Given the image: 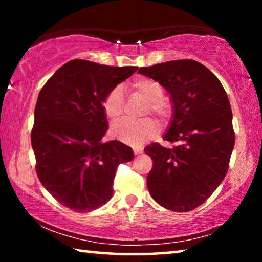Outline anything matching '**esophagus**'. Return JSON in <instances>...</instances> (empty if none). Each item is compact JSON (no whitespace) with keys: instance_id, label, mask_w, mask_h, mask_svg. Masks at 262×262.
<instances>
[{"instance_id":"esophagus-1","label":"esophagus","mask_w":262,"mask_h":262,"mask_svg":"<svg viewBox=\"0 0 262 262\" xmlns=\"http://www.w3.org/2000/svg\"><path fill=\"white\" fill-rule=\"evenodd\" d=\"M142 152H143V148H134L135 156H139V155H141Z\"/></svg>"}]
</instances>
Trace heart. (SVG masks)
<instances>
[{
	"label": "heart",
	"instance_id": "obj_1",
	"mask_svg": "<svg viewBox=\"0 0 262 262\" xmlns=\"http://www.w3.org/2000/svg\"><path fill=\"white\" fill-rule=\"evenodd\" d=\"M135 95L147 100L144 113H151L166 122L171 117L172 108L170 101L163 97L164 89L161 83L152 78H141L132 84ZM104 112L111 120L120 118L123 113V92L121 86H115L105 97L103 103ZM157 133V125L152 119L147 118L140 121L120 120L111 126V135L121 143L133 147L141 145Z\"/></svg>",
	"mask_w": 262,
	"mask_h": 262
}]
</instances>
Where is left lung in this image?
<instances>
[{
  "label": "left lung",
  "mask_w": 262,
  "mask_h": 262,
  "mask_svg": "<svg viewBox=\"0 0 262 262\" xmlns=\"http://www.w3.org/2000/svg\"><path fill=\"white\" fill-rule=\"evenodd\" d=\"M139 73L170 94L173 119L164 140L177 143L144 149L152 158L148 189L166 209L190 211L214 193L228 172L234 145L228 95L220 79L194 60L167 61Z\"/></svg>",
  "instance_id": "left-lung-1"
}]
</instances>
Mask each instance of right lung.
Wrapping results in <instances>:
<instances>
[{
    "label": "right lung",
    "mask_w": 262,
    "mask_h": 262,
    "mask_svg": "<svg viewBox=\"0 0 262 262\" xmlns=\"http://www.w3.org/2000/svg\"><path fill=\"white\" fill-rule=\"evenodd\" d=\"M137 69L72 60L39 92L31 132L35 171L62 206L88 212L112 198L117 167L134 154L119 141H101L107 130L103 103Z\"/></svg>",
    "instance_id": "obj_1"
}]
</instances>
